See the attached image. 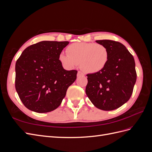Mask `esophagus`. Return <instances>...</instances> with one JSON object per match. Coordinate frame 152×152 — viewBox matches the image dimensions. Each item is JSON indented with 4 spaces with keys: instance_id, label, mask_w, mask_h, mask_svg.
I'll use <instances>...</instances> for the list:
<instances>
[{
    "instance_id": "1",
    "label": "esophagus",
    "mask_w": 152,
    "mask_h": 152,
    "mask_svg": "<svg viewBox=\"0 0 152 152\" xmlns=\"http://www.w3.org/2000/svg\"><path fill=\"white\" fill-rule=\"evenodd\" d=\"M81 75H84L83 73H82L81 72H78V73H77V77H79V76H81Z\"/></svg>"
}]
</instances>
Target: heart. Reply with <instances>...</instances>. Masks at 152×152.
<instances>
[{
  "label": "heart",
  "instance_id": "obj_1",
  "mask_svg": "<svg viewBox=\"0 0 152 152\" xmlns=\"http://www.w3.org/2000/svg\"><path fill=\"white\" fill-rule=\"evenodd\" d=\"M67 54L61 53L59 61L66 68H72L79 64L81 70L96 73L103 70L108 60L107 49L99 44L75 42L67 48Z\"/></svg>",
  "mask_w": 152,
  "mask_h": 152
}]
</instances>
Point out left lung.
<instances>
[{"mask_svg": "<svg viewBox=\"0 0 152 152\" xmlns=\"http://www.w3.org/2000/svg\"><path fill=\"white\" fill-rule=\"evenodd\" d=\"M107 49L108 60L103 70L87 74L86 93L100 110H115L129 99L136 81L135 61L122 44L110 40H96Z\"/></svg>", "mask_w": 152, "mask_h": 152, "instance_id": "1", "label": "left lung"}]
</instances>
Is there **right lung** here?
Returning <instances> with one entry per match:
<instances>
[{
  "instance_id": "add662e5",
  "label": "right lung",
  "mask_w": 152,
  "mask_h": 152,
  "mask_svg": "<svg viewBox=\"0 0 152 152\" xmlns=\"http://www.w3.org/2000/svg\"><path fill=\"white\" fill-rule=\"evenodd\" d=\"M68 41H41L26 48L16 63L15 87L25 107L47 113L61 104L77 70H66L59 56Z\"/></svg>"
}]
</instances>
